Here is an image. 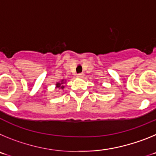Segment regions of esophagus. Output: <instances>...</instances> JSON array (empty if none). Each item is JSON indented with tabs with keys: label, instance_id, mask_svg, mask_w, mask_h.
<instances>
[{
	"label": "esophagus",
	"instance_id": "esophagus-1",
	"mask_svg": "<svg viewBox=\"0 0 156 156\" xmlns=\"http://www.w3.org/2000/svg\"><path fill=\"white\" fill-rule=\"evenodd\" d=\"M77 76L79 77V78H83V77H84V74H83V73H78V74H77Z\"/></svg>",
	"mask_w": 156,
	"mask_h": 156
}]
</instances>
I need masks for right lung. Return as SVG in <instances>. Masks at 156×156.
Returning <instances> with one entry per match:
<instances>
[{"label":"right lung","instance_id":"obj_1","mask_svg":"<svg viewBox=\"0 0 156 156\" xmlns=\"http://www.w3.org/2000/svg\"><path fill=\"white\" fill-rule=\"evenodd\" d=\"M63 83H64V82H63V80L61 81V83H57V84H56L57 87L58 88H61V89H63V88H64V86H63V85H62Z\"/></svg>","mask_w":156,"mask_h":156}]
</instances>
